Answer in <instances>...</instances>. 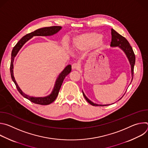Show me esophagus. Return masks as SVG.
Returning <instances> with one entry per match:
<instances>
[{
    "mask_svg": "<svg viewBox=\"0 0 148 148\" xmlns=\"http://www.w3.org/2000/svg\"><path fill=\"white\" fill-rule=\"evenodd\" d=\"M79 69V65L77 63H74L72 64V69L73 70H77Z\"/></svg>",
    "mask_w": 148,
    "mask_h": 148,
    "instance_id": "1",
    "label": "esophagus"
}]
</instances>
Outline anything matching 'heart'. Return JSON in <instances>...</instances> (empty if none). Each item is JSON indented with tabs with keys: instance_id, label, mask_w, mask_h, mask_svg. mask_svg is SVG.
Here are the masks:
<instances>
[{
	"instance_id": "obj_1",
	"label": "heart",
	"mask_w": 148,
	"mask_h": 148,
	"mask_svg": "<svg viewBox=\"0 0 148 148\" xmlns=\"http://www.w3.org/2000/svg\"><path fill=\"white\" fill-rule=\"evenodd\" d=\"M102 36L98 33H90L84 34L75 38L73 47L75 50H86L95 46H100L102 41Z\"/></svg>"
}]
</instances>
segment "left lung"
Segmentation results:
<instances>
[{
    "label": "left lung",
    "instance_id": "obj_1",
    "mask_svg": "<svg viewBox=\"0 0 148 148\" xmlns=\"http://www.w3.org/2000/svg\"><path fill=\"white\" fill-rule=\"evenodd\" d=\"M111 47H116L118 46L120 47L126 54V56H127L129 61L130 62V64L131 66V71H132V81L134 77V66L135 63V56L134 54V52L133 51V49L131 45H130L129 42L126 40L124 37L118 33L115 30H114L113 29H111ZM82 94L86 98L87 101L90 103L91 105H93V106H107V105H98L96 103H94V102H91L90 99L87 98V97L82 92Z\"/></svg>",
    "mask_w": 148,
    "mask_h": 148
}]
</instances>
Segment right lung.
<instances>
[{"instance_id":"1","label":"right lung","mask_w":148,"mask_h":148,"mask_svg":"<svg viewBox=\"0 0 148 148\" xmlns=\"http://www.w3.org/2000/svg\"><path fill=\"white\" fill-rule=\"evenodd\" d=\"M61 29V26H51V27H43V28H41L38 29L32 33H30L29 34H27L26 36H23L22 38H21L18 42L13 47L12 51V54H11V62H10V75H11V78L15 84L16 87L17 88V90L19 92V93L22 95L23 97L25 98H27L31 102L36 103V104H39V105H49L51 103H52L53 101H55L56 99L58 92L60 91V89L61 87V85L62 84L63 81H64L65 77L71 71V66L69 65L67 66L64 70H63L59 75L58 77L57 78L54 87L53 88V90L52 92L51 93L50 95L46 97H30L29 95H27L25 94L24 92H23L18 87L17 84L16 83L14 76H13V60L17 54L18 51L19 50L22 48V47L23 46V45L26 43V41H27L29 40H30L32 37L35 36H51L56 34L57 33L60 29Z\"/></svg>"}]
</instances>
